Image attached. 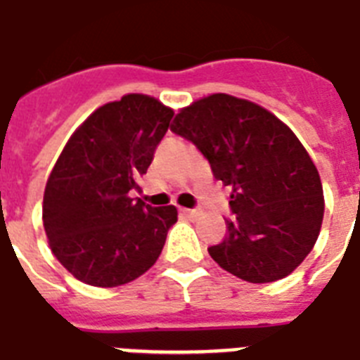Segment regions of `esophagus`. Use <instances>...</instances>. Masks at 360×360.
Masks as SVG:
<instances>
[{
	"label": "esophagus",
	"instance_id": "1",
	"mask_svg": "<svg viewBox=\"0 0 360 360\" xmlns=\"http://www.w3.org/2000/svg\"><path fill=\"white\" fill-rule=\"evenodd\" d=\"M181 212L185 216H188V218H194V216L198 214V210L195 209H181Z\"/></svg>",
	"mask_w": 360,
	"mask_h": 360
}]
</instances>
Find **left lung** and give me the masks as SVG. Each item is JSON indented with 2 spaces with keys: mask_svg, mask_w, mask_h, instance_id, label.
Returning a JSON list of instances; mask_svg holds the SVG:
<instances>
[{
  "mask_svg": "<svg viewBox=\"0 0 360 360\" xmlns=\"http://www.w3.org/2000/svg\"><path fill=\"white\" fill-rule=\"evenodd\" d=\"M170 129L201 151L229 190L227 236L209 255L250 283L296 270L323 218L322 181L296 134L259 105L227 94L183 109Z\"/></svg>",
  "mask_w": 360,
  "mask_h": 360,
  "instance_id": "8db88e82",
  "label": "left lung"
}]
</instances>
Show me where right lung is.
Instances as JSON below:
<instances>
[{
	"mask_svg": "<svg viewBox=\"0 0 360 360\" xmlns=\"http://www.w3.org/2000/svg\"><path fill=\"white\" fill-rule=\"evenodd\" d=\"M172 116L155 98L127 94L90 114L64 146L46 185L42 218L53 255L79 281L125 285L159 259L177 209L131 195Z\"/></svg>",
	"mask_w": 360,
	"mask_h": 360,
	"instance_id": "add662e5",
	"label": "right lung"
}]
</instances>
